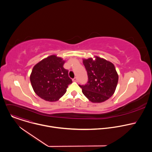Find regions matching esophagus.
Wrapping results in <instances>:
<instances>
[{"label":"esophagus","instance_id":"34e87169","mask_svg":"<svg viewBox=\"0 0 152 152\" xmlns=\"http://www.w3.org/2000/svg\"><path fill=\"white\" fill-rule=\"evenodd\" d=\"M73 82H77V78L76 77H75V78L73 79Z\"/></svg>","mask_w":152,"mask_h":152}]
</instances>
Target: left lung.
I'll return each mask as SVG.
<instances>
[{
  "label": "left lung",
  "instance_id": "obj_1",
  "mask_svg": "<svg viewBox=\"0 0 152 152\" xmlns=\"http://www.w3.org/2000/svg\"><path fill=\"white\" fill-rule=\"evenodd\" d=\"M83 59V64L88 75L85 85H79L84 96L93 103H101L114 93L118 80L115 66L111 62L98 56Z\"/></svg>",
  "mask_w": 152,
  "mask_h": 152
}]
</instances>
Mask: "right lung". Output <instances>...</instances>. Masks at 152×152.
Instances as JSON below:
<instances>
[{"instance_id": "obj_1", "label": "right lung", "mask_w": 152, "mask_h": 152, "mask_svg": "<svg viewBox=\"0 0 152 152\" xmlns=\"http://www.w3.org/2000/svg\"><path fill=\"white\" fill-rule=\"evenodd\" d=\"M65 61L55 55L41 61L34 67L30 80L35 93L48 102H55L67 91L72 83L69 70L63 67Z\"/></svg>"}]
</instances>
